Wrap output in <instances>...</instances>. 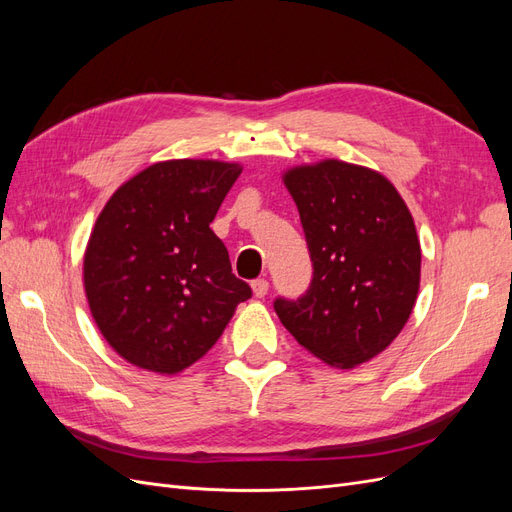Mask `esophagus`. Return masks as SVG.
<instances>
[{
    "label": "esophagus",
    "instance_id": "obj_1",
    "mask_svg": "<svg viewBox=\"0 0 512 512\" xmlns=\"http://www.w3.org/2000/svg\"><path fill=\"white\" fill-rule=\"evenodd\" d=\"M252 290H254V297L256 299H262L269 292V282L267 280H254L252 282Z\"/></svg>",
    "mask_w": 512,
    "mask_h": 512
}]
</instances>
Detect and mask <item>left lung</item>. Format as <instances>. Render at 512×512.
<instances>
[{"instance_id":"obj_1","label":"left lung","mask_w":512,"mask_h":512,"mask_svg":"<svg viewBox=\"0 0 512 512\" xmlns=\"http://www.w3.org/2000/svg\"><path fill=\"white\" fill-rule=\"evenodd\" d=\"M314 277L297 301L273 307L297 342L331 367L352 369L404 329L421 284V243L395 185L342 160L290 168Z\"/></svg>"}]
</instances>
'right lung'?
I'll use <instances>...</instances> for the list:
<instances>
[{"mask_svg":"<svg viewBox=\"0 0 512 512\" xmlns=\"http://www.w3.org/2000/svg\"><path fill=\"white\" fill-rule=\"evenodd\" d=\"M239 164L158 162L111 196L91 232L83 277L100 333L128 363L179 374L205 356L252 288L209 228Z\"/></svg>","mask_w":512,"mask_h":512,"instance_id":"obj_1","label":"right lung"}]
</instances>
